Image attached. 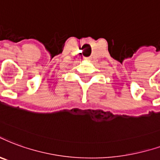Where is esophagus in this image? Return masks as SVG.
Masks as SVG:
<instances>
[{"mask_svg": "<svg viewBox=\"0 0 160 160\" xmlns=\"http://www.w3.org/2000/svg\"><path fill=\"white\" fill-rule=\"evenodd\" d=\"M85 59H86V60H89L90 58H85Z\"/></svg>", "mask_w": 160, "mask_h": 160, "instance_id": "34e87169", "label": "esophagus"}]
</instances>
